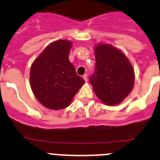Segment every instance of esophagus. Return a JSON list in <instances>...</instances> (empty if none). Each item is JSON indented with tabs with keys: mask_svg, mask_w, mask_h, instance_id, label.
I'll return each instance as SVG.
<instances>
[{
	"mask_svg": "<svg viewBox=\"0 0 160 160\" xmlns=\"http://www.w3.org/2000/svg\"><path fill=\"white\" fill-rule=\"evenodd\" d=\"M83 80H84L86 82H87V81H88V75H87V74H84V75H83Z\"/></svg>",
	"mask_w": 160,
	"mask_h": 160,
	"instance_id": "1",
	"label": "esophagus"
}]
</instances>
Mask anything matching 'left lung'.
<instances>
[{
	"mask_svg": "<svg viewBox=\"0 0 160 160\" xmlns=\"http://www.w3.org/2000/svg\"><path fill=\"white\" fill-rule=\"evenodd\" d=\"M96 73L90 82L96 96L106 105L122 103L132 91L135 72L124 53L112 44L100 43L95 46Z\"/></svg>",
	"mask_w": 160,
	"mask_h": 160,
	"instance_id": "8db88e82",
	"label": "left lung"
}]
</instances>
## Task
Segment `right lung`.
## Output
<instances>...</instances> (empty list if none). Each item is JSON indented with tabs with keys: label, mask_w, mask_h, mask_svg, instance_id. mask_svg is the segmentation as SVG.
I'll use <instances>...</instances> for the list:
<instances>
[{
	"label": "right lung",
	"mask_w": 160,
	"mask_h": 160,
	"mask_svg": "<svg viewBox=\"0 0 160 160\" xmlns=\"http://www.w3.org/2000/svg\"><path fill=\"white\" fill-rule=\"evenodd\" d=\"M72 46V42L68 40L53 41L31 65V89L37 100L48 109L60 110L68 107L85 83L68 59Z\"/></svg>",
	"instance_id": "right-lung-1"
}]
</instances>
